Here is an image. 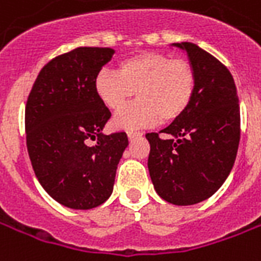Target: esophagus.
<instances>
[{
    "instance_id": "obj_1",
    "label": "esophagus",
    "mask_w": 261,
    "mask_h": 261,
    "mask_svg": "<svg viewBox=\"0 0 261 261\" xmlns=\"http://www.w3.org/2000/svg\"><path fill=\"white\" fill-rule=\"evenodd\" d=\"M142 136V133H140V131H127V137L130 138V140H133V138H136V137H141Z\"/></svg>"
}]
</instances>
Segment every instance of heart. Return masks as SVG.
Segmentation results:
<instances>
[{
    "instance_id": "obj_1",
    "label": "heart",
    "mask_w": 261,
    "mask_h": 261,
    "mask_svg": "<svg viewBox=\"0 0 261 261\" xmlns=\"http://www.w3.org/2000/svg\"><path fill=\"white\" fill-rule=\"evenodd\" d=\"M195 87L196 76L190 62L162 52L125 58L117 71L103 69L94 80L96 96L111 111H119L134 93L140 98L115 116L112 124L117 130L177 120L190 108Z\"/></svg>"
}]
</instances>
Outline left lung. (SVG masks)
Here are the masks:
<instances>
[{
  "instance_id": "left-lung-1",
  "label": "left lung",
  "mask_w": 261,
  "mask_h": 261,
  "mask_svg": "<svg viewBox=\"0 0 261 261\" xmlns=\"http://www.w3.org/2000/svg\"><path fill=\"white\" fill-rule=\"evenodd\" d=\"M194 67L196 87L190 108L165 130L146 134L148 169L162 199L177 206L203 202L231 173L241 136L237 87L223 63L196 44L174 42Z\"/></svg>"
}]
</instances>
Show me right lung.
Here are the masks:
<instances>
[{
    "label": "right lung",
    "mask_w": 261,
    "mask_h": 261,
    "mask_svg": "<svg viewBox=\"0 0 261 261\" xmlns=\"http://www.w3.org/2000/svg\"><path fill=\"white\" fill-rule=\"evenodd\" d=\"M113 54L112 48L79 47L54 58L29 95L24 124L33 169L47 194L69 209H94L109 199L128 145L123 131L103 134L111 112L94 88Z\"/></svg>",
    "instance_id": "right-lung-1"
}]
</instances>
